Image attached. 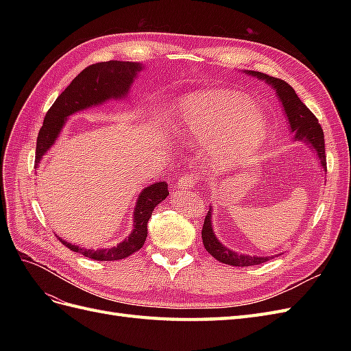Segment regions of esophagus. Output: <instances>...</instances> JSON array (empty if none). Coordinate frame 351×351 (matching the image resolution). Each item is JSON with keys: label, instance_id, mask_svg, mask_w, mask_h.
I'll return each mask as SVG.
<instances>
[{"label": "esophagus", "instance_id": "obj_1", "mask_svg": "<svg viewBox=\"0 0 351 351\" xmlns=\"http://www.w3.org/2000/svg\"><path fill=\"white\" fill-rule=\"evenodd\" d=\"M197 183V178L195 174H186L177 180V189H193Z\"/></svg>", "mask_w": 351, "mask_h": 351}]
</instances>
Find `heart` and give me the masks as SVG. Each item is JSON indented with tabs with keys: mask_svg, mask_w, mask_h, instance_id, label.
<instances>
[{
	"mask_svg": "<svg viewBox=\"0 0 351 351\" xmlns=\"http://www.w3.org/2000/svg\"><path fill=\"white\" fill-rule=\"evenodd\" d=\"M173 120L182 139L204 143L206 156L226 169L250 161L271 133L267 114L246 95L226 88L184 95L176 104Z\"/></svg>",
	"mask_w": 351,
	"mask_h": 351,
	"instance_id": "obj_1",
	"label": "heart"
}]
</instances>
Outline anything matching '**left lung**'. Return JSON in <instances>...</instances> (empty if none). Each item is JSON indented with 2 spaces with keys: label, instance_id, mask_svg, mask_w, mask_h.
<instances>
[{
  "label": "left lung",
  "instance_id": "8db88e82",
  "mask_svg": "<svg viewBox=\"0 0 351 351\" xmlns=\"http://www.w3.org/2000/svg\"><path fill=\"white\" fill-rule=\"evenodd\" d=\"M246 74L249 76L263 80L267 84L275 90L277 97L281 102L282 111L285 112L287 120H289L290 130L294 133L293 139L295 142H303L309 145L311 149L315 152L317 162L321 164L322 169L326 173V156H325V139H324V130L321 124L317 123V119L312 114V111L306 107V105L297 97L294 89L289 83L271 77L268 74L261 71H252L247 70ZM212 206L208 210V215L204 222V228H202V240H204V246L217 261L231 265V267H252V265H261L263 262L269 261L274 256H258V254H244L237 253L226 247L214 232V222H212Z\"/></svg>",
  "mask_w": 351,
  "mask_h": 351
}]
</instances>
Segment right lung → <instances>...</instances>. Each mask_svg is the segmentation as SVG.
<instances>
[{
    "label": "right lung",
    "instance_id": "obj_1",
    "mask_svg": "<svg viewBox=\"0 0 351 351\" xmlns=\"http://www.w3.org/2000/svg\"><path fill=\"white\" fill-rule=\"evenodd\" d=\"M143 70V64L132 61H105L97 62L80 71L73 82L48 110L44 124H42L38 141L35 169L39 167L40 159L56 143L70 115L79 111L98 107L108 101H120L129 97L132 84L137 74ZM169 195L167 182H158L146 186L137 196L133 212V230L121 243L105 249H83L77 244H71L60 239L73 252L82 253L83 256L93 261H119L130 256L139 250L147 236V221L154 209Z\"/></svg>",
    "mask_w": 351,
    "mask_h": 351
}]
</instances>
